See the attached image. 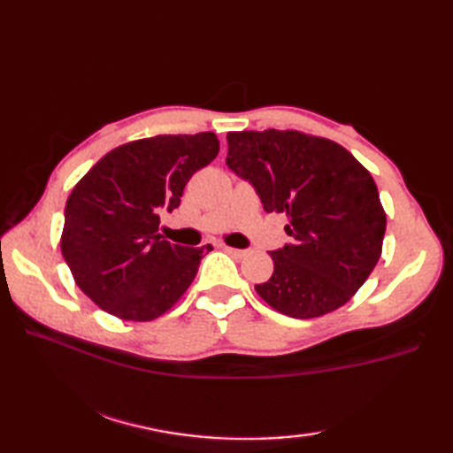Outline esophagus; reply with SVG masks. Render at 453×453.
<instances>
[{"instance_id":"34e87169","label":"esophagus","mask_w":453,"mask_h":453,"mask_svg":"<svg viewBox=\"0 0 453 453\" xmlns=\"http://www.w3.org/2000/svg\"><path fill=\"white\" fill-rule=\"evenodd\" d=\"M224 251L229 253L232 257H235V258H245V257H247V251H243V249H235V247L224 245Z\"/></svg>"}]
</instances>
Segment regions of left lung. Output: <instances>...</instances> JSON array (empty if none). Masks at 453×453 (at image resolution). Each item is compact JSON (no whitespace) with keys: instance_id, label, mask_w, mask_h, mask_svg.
Returning <instances> with one entry per match:
<instances>
[{"instance_id":"left-lung-1","label":"left lung","mask_w":453,"mask_h":453,"mask_svg":"<svg viewBox=\"0 0 453 453\" xmlns=\"http://www.w3.org/2000/svg\"><path fill=\"white\" fill-rule=\"evenodd\" d=\"M226 163L266 211L288 216L292 243L271 253L274 273L257 294L294 319L349 302L378 265L386 234L370 171L336 142L297 130L229 132Z\"/></svg>"}]
</instances>
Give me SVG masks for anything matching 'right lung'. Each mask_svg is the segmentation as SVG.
<instances>
[{"mask_svg": "<svg viewBox=\"0 0 453 453\" xmlns=\"http://www.w3.org/2000/svg\"><path fill=\"white\" fill-rule=\"evenodd\" d=\"M219 151L214 132L153 136L114 148L73 187L62 255L81 292L124 321H151L179 302L211 245L182 247L159 234L188 179Z\"/></svg>", "mask_w": 453, "mask_h": 453, "instance_id": "obj_1", "label": "right lung"}]
</instances>
